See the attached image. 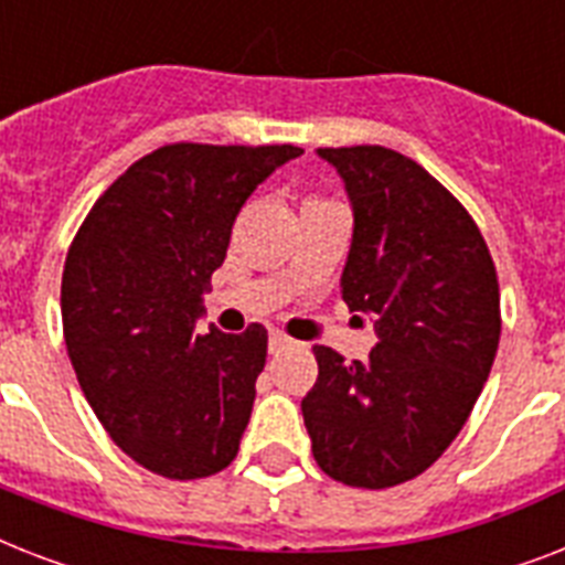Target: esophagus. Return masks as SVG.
<instances>
[{
  "mask_svg": "<svg viewBox=\"0 0 565 565\" xmlns=\"http://www.w3.org/2000/svg\"><path fill=\"white\" fill-rule=\"evenodd\" d=\"M292 345H296V340L284 334V331H278V328H273V331H269V352L273 354L284 352V349H292Z\"/></svg>",
  "mask_w": 565,
  "mask_h": 565,
  "instance_id": "1",
  "label": "esophagus"
}]
</instances>
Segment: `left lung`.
<instances>
[{
  "instance_id": "1",
  "label": "left lung",
  "mask_w": 565,
  "mask_h": 565,
  "mask_svg": "<svg viewBox=\"0 0 565 565\" xmlns=\"http://www.w3.org/2000/svg\"><path fill=\"white\" fill-rule=\"evenodd\" d=\"M354 211L343 301L375 319L366 361L313 345L301 398L319 469L384 490L422 475L469 419L499 352V278L463 204L384 146L317 149Z\"/></svg>"
}]
</instances>
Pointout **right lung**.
I'll use <instances>...</instances> for the list:
<instances>
[{"label":"right lung","instance_id":"add662e5","mask_svg":"<svg viewBox=\"0 0 565 565\" xmlns=\"http://www.w3.org/2000/svg\"><path fill=\"white\" fill-rule=\"evenodd\" d=\"M299 146L172 143L131 163L66 252L61 319L84 398L149 472L193 481L237 457L266 328L195 331L231 225Z\"/></svg>","mask_w":565,"mask_h":565}]
</instances>
